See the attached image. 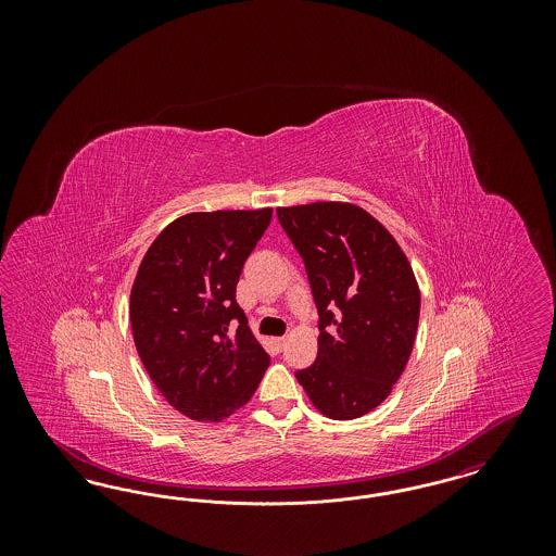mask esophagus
<instances>
[{
	"label": "esophagus",
	"instance_id": "esophagus-1",
	"mask_svg": "<svg viewBox=\"0 0 556 556\" xmlns=\"http://www.w3.org/2000/svg\"><path fill=\"white\" fill-rule=\"evenodd\" d=\"M273 344L277 345V350H283L286 344H288V340H286V338H275V340H273Z\"/></svg>",
	"mask_w": 556,
	"mask_h": 556
}]
</instances>
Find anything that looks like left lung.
I'll use <instances>...</instances> for the list:
<instances>
[{"mask_svg":"<svg viewBox=\"0 0 556 556\" xmlns=\"http://www.w3.org/2000/svg\"><path fill=\"white\" fill-rule=\"evenodd\" d=\"M277 216L304 258L320 317L317 361L295 379L325 417L358 419L390 396L410 358L421 311L413 266L394 236L350 202Z\"/></svg>","mask_w":556,"mask_h":556,"instance_id":"obj_1","label":"left lung"}]
</instances>
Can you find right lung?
<instances>
[{"instance_id": "obj_1", "label": "right lung", "mask_w": 556, "mask_h": 556, "mask_svg": "<svg viewBox=\"0 0 556 556\" xmlns=\"http://www.w3.org/2000/svg\"><path fill=\"white\" fill-rule=\"evenodd\" d=\"M270 216L273 208L184 214L152 241L135 275V348L160 394L193 421L231 417L270 365L236 302L243 263ZM233 317L240 327L229 334Z\"/></svg>"}]
</instances>
